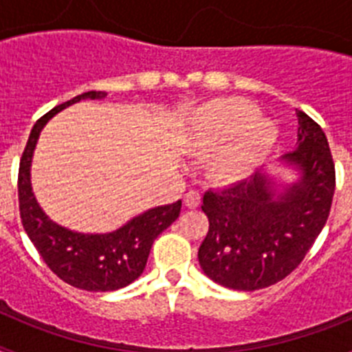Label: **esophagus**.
I'll return each mask as SVG.
<instances>
[{
	"mask_svg": "<svg viewBox=\"0 0 352 352\" xmlns=\"http://www.w3.org/2000/svg\"><path fill=\"white\" fill-rule=\"evenodd\" d=\"M183 204L186 208H190V210H195L201 204V194L197 190H188L185 194V197H183Z\"/></svg>",
	"mask_w": 352,
	"mask_h": 352,
	"instance_id": "1",
	"label": "esophagus"
}]
</instances>
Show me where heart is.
Masks as SVG:
<instances>
[{
    "instance_id": "1",
    "label": "heart",
    "mask_w": 352,
    "mask_h": 352,
    "mask_svg": "<svg viewBox=\"0 0 352 352\" xmlns=\"http://www.w3.org/2000/svg\"><path fill=\"white\" fill-rule=\"evenodd\" d=\"M192 141L213 149L208 170L219 182H238L256 169L276 139V126L241 98H222L201 107L190 120Z\"/></svg>"
}]
</instances>
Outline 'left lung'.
I'll list each match as a JSON object with an SVG mask.
<instances>
[{
	"label": "left lung",
	"instance_id": "8db88e82",
	"mask_svg": "<svg viewBox=\"0 0 352 352\" xmlns=\"http://www.w3.org/2000/svg\"><path fill=\"white\" fill-rule=\"evenodd\" d=\"M298 146L282 160L300 179L275 190L264 173L210 190L203 211L210 229L199 264L211 280L236 291H257L280 282L300 266L328 220L335 192V164L316 121L296 111Z\"/></svg>",
	"mask_w": 352,
	"mask_h": 352
}]
</instances>
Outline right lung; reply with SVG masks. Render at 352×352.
Masks as SVG:
<instances>
[{"mask_svg": "<svg viewBox=\"0 0 352 352\" xmlns=\"http://www.w3.org/2000/svg\"><path fill=\"white\" fill-rule=\"evenodd\" d=\"M104 91H88L56 105L35 123L19 164V211L31 243L43 263L63 282L93 292L116 291L132 284L146 268L151 245L179 217L182 201L157 206L133 217L107 234H84L52 222L36 203L30 182V167L40 132L49 120L84 98H104Z\"/></svg>", "mask_w": 352, "mask_h": 352, "instance_id": "add662e5", "label": "right lung"}]
</instances>
